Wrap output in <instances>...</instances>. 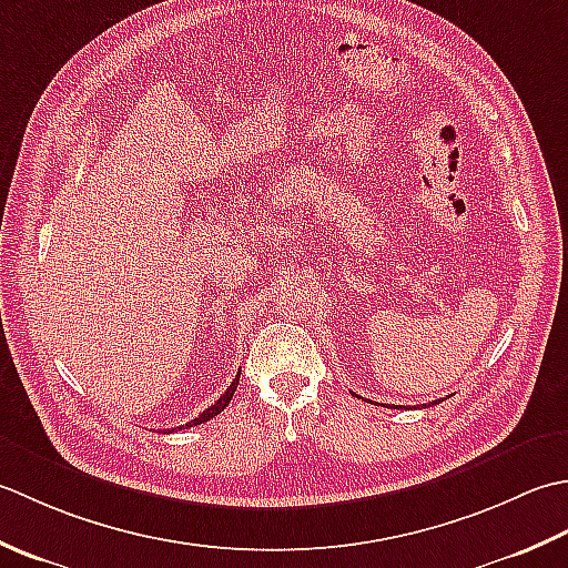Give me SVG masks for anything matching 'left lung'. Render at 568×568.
I'll return each mask as SVG.
<instances>
[{"instance_id": "obj_1", "label": "left lung", "mask_w": 568, "mask_h": 568, "mask_svg": "<svg viewBox=\"0 0 568 568\" xmlns=\"http://www.w3.org/2000/svg\"><path fill=\"white\" fill-rule=\"evenodd\" d=\"M434 404H436V402H434ZM397 409H402V407H397Z\"/></svg>"}]
</instances>
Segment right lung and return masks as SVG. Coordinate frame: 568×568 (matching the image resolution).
Instances as JSON below:
<instances>
[{"label":"right lung","instance_id":"add662e5","mask_svg":"<svg viewBox=\"0 0 568 568\" xmlns=\"http://www.w3.org/2000/svg\"><path fill=\"white\" fill-rule=\"evenodd\" d=\"M237 382H240V375H235V379H233V385H230L223 395H220V399L215 402V404H211V407H207L203 414H199L195 416V419H191L189 424H186V429H191V426H199V424H205L207 419H213V416H217L220 412H223L227 404H230V399H233V395H235V389H237ZM179 429H183V426H173L171 432H179Z\"/></svg>","mask_w":568,"mask_h":568}]
</instances>
